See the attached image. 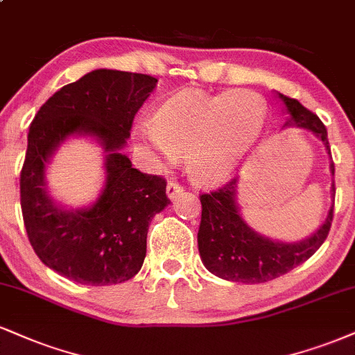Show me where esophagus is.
Instances as JSON below:
<instances>
[{"label": "esophagus", "mask_w": 355, "mask_h": 355, "mask_svg": "<svg viewBox=\"0 0 355 355\" xmlns=\"http://www.w3.org/2000/svg\"><path fill=\"white\" fill-rule=\"evenodd\" d=\"M182 191H183V187H182V185H178V183L170 182L168 185H166V196H168L170 200H175V198H177V196L180 195Z\"/></svg>", "instance_id": "esophagus-1"}]
</instances>
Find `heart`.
<instances>
[{"label": "heart", "instance_id": "obj_1", "mask_svg": "<svg viewBox=\"0 0 355 355\" xmlns=\"http://www.w3.org/2000/svg\"><path fill=\"white\" fill-rule=\"evenodd\" d=\"M266 104L250 91L207 94L185 89L162 102L153 122L135 125V139L152 165L166 168L185 155L196 185H218L232 177L258 144Z\"/></svg>", "mask_w": 355, "mask_h": 355}]
</instances>
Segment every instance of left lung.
Returning <instances> with one entry per match:
<instances>
[{"label":"left lung","instance_id":"8db88e82","mask_svg":"<svg viewBox=\"0 0 355 355\" xmlns=\"http://www.w3.org/2000/svg\"><path fill=\"white\" fill-rule=\"evenodd\" d=\"M289 117L284 127H297L313 132L331 155L327 130L318 115L307 110L296 99L277 92ZM334 177V164L331 162ZM238 178L211 193L200 196L202 223L198 230L200 258L208 271L226 281L258 284L286 275L309 259L327 238L332 223L334 202L329 208L322 225L301 241H277L254 232L241 216L236 202ZM331 195H336L334 182Z\"/></svg>","mask_w":355,"mask_h":355}]
</instances>
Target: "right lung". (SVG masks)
Instances as JSON below:
<instances>
[{
  "mask_svg": "<svg viewBox=\"0 0 355 355\" xmlns=\"http://www.w3.org/2000/svg\"><path fill=\"white\" fill-rule=\"evenodd\" d=\"M155 85L147 74L96 69L59 89L34 115L21 170V210L34 253L67 279L119 284L142 268L148 223L170 200L164 178L132 168L121 150ZM69 136H89L105 153V189L89 207L67 209L47 190L45 170Z\"/></svg>",
  "mask_w": 355,
  "mask_h": 355,
  "instance_id": "obj_1",
  "label": "right lung"
}]
</instances>
